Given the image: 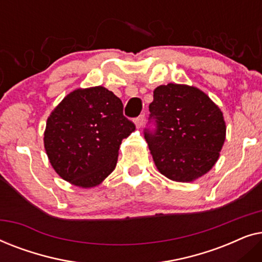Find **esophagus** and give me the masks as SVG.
I'll list each match as a JSON object with an SVG mask.
<instances>
[{
	"label": "esophagus",
	"instance_id": "34e87169",
	"mask_svg": "<svg viewBox=\"0 0 262 262\" xmlns=\"http://www.w3.org/2000/svg\"><path fill=\"white\" fill-rule=\"evenodd\" d=\"M134 121H135L136 126H137V127H139V126H142L143 121H144V114H141V116H139V117H137V118H136V119H135Z\"/></svg>",
	"mask_w": 262,
	"mask_h": 262
}]
</instances>
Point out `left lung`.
Wrapping results in <instances>:
<instances>
[{
	"mask_svg": "<svg viewBox=\"0 0 262 262\" xmlns=\"http://www.w3.org/2000/svg\"><path fill=\"white\" fill-rule=\"evenodd\" d=\"M145 128L154 162L173 181L191 182L217 162L225 141L223 113L205 93L186 84L168 83L154 91Z\"/></svg>",
	"mask_w": 262,
	"mask_h": 262,
	"instance_id": "8db88e82",
	"label": "left lung"
}]
</instances>
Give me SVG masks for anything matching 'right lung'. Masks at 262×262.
Wrapping results in <instances>:
<instances>
[{"label": "right lung", "mask_w": 262, "mask_h": 262, "mask_svg": "<svg viewBox=\"0 0 262 262\" xmlns=\"http://www.w3.org/2000/svg\"><path fill=\"white\" fill-rule=\"evenodd\" d=\"M123 102L105 87L78 88L46 121L44 146L64 180L82 188L101 184L114 170L121 141L135 131Z\"/></svg>", "instance_id": "right-lung-1"}]
</instances>
